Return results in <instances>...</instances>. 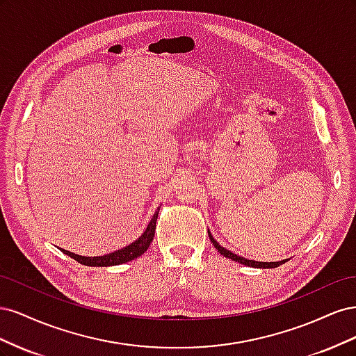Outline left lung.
<instances>
[{"mask_svg": "<svg viewBox=\"0 0 356 356\" xmlns=\"http://www.w3.org/2000/svg\"><path fill=\"white\" fill-rule=\"evenodd\" d=\"M208 233H209V232H208ZM209 239H211V242L213 243L215 250H217L221 255L230 258V260H233V261H238V263H241V264H245V266L257 267V268H275V267H277V266H281V264H284V263H285V260H284V261H277V263H261V261L246 260V258L239 257V255H236V254H233L232 251H227V250H225V248L220 246V245H218V242L212 238V234H211V233H209Z\"/></svg>", "mask_w": 356, "mask_h": 356, "instance_id": "left-lung-1", "label": "left lung"}]
</instances>
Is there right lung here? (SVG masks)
<instances>
[{"mask_svg":"<svg viewBox=\"0 0 356 356\" xmlns=\"http://www.w3.org/2000/svg\"><path fill=\"white\" fill-rule=\"evenodd\" d=\"M160 208L156 211V213L153 215V220L149 221L147 230L139 236V239H136L134 243H131L129 246L123 248V250L114 251L111 254H106L102 257H81L77 254H72L70 251H63L67 255H70L71 258H74L75 261H79L80 264L84 266H92V267H106V266H117V264H123L131 260H135V258L141 257L147 250L149 243L153 242L154 239V233H156V221H157V215H159Z\"/></svg>","mask_w":356,"mask_h":356,"instance_id":"add662e5","label":"right lung"}]
</instances>
